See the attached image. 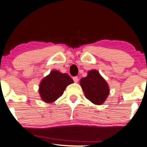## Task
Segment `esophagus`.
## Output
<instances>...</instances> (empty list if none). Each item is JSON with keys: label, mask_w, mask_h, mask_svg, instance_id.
<instances>
[{"label": "esophagus", "mask_w": 147, "mask_h": 147, "mask_svg": "<svg viewBox=\"0 0 147 147\" xmlns=\"http://www.w3.org/2000/svg\"><path fill=\"white\" fill-rule=\"evenodd\" d=\"M73 81H75V83H77V82L79 81V78H78L77 77H73Z\"/></svg>", "instance_id": "obj_1"}]
</instances>
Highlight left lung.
Masks as SVG:
<instances>
[{"instance_id": "left-lung-1", "label": "left lung", "mask_w": 147, "mask_h": 147, "mask_svg": "<svg viewBox=\"0 0 147 147\" xmlns=\"http://www.w3.org/2000/svg\"><path fill=\"white\" fill-rule=\"evenodd\" d=\"M86 98L95 105H101L109 93L108 84L96 70L88 71L87 76L80 81Z\"/></svg>"}]
</instances>
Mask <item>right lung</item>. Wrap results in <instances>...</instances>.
I'll list each match as a JSON object with an SVG mask.
<instances>
[{
	"mask_svg": "<svg viewBox=\"0 0 147 147\" xmlns=\"http://www.w3.org/2000/svg\"><path fill=\"white\" fill-rule=\"evenodd\" d=\"M74 81L66 73L54 70L42 80L39 87V93L46 103H52L62 96L66 87Z\"/></svg>",
	"mask_w": 147,
	"mask_h": 147,
	"instance_id": "right-lung-1",
	"label": "right lung"
}]
</instances>
